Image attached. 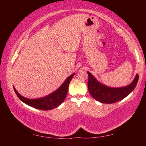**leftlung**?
Here are the masks:
<instances>
[{"label":"left lung","mask_w":146,"mask_h":146,"mask_svg":"<svg viewBox=\"0 0 146 146\" xmlns=\"http://www.w3.org/2000/svg\"><path fill=\"white\" fill-rule=\"evenodd\" d=\"M89 92L93 98L104 104H113L126 97L134 90L138 80L137 74L132 82L121 88H111L100 83L92 74L88 71Z\"/></svg>","instance_id":"8db88e82"}]
</instances>
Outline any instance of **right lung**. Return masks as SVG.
I'll list each match as a JSON object with an SVG mask.
<instances>
[{
	"label": "right lung",
	"mask_w": 146,
	"mask_h": 146,
	"mask_svg": "<svg viewBox=\"0 0 146 146\" xmlns=\"http://www.w3.org/2000/svg\"><path fill=\"white\" fill-rule=\"evenodd\" d=\"M74 75H75V73H73L72 75L69 76L57 90L53 91V93L49 94L46 97L42 98H33V99L32 98H27L20 95L14 86L13 89L19 99L22 102L25 103L26 104L31 106L32 108L38 109V110H51L60 105L65 100L68 93L69 84H70V81Z\"/></svg>",
	"instance_id": "1"
}]
</instances>
